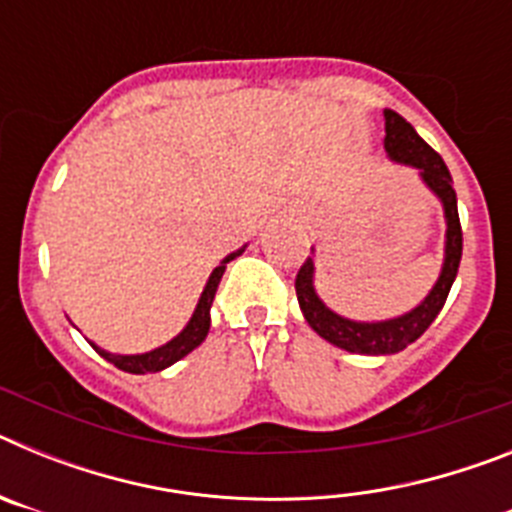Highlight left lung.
Wrapping results in <instances>:
<instances>
[{
    "label": "left lung",
    "instance_id": "obj_1",
    "mask_svg": "<svg viewBox=\"0 0 512 512\" xmlns=\"http://www.w3.org/2000/svg\"><path fill=\"white\" fill-rule=\"evenodd\" d=\"M384 151L392 161L405 166H413L420 174L423 184L436 194L443 205L446 217V246H443V266L433 289L425 295V300L400 318L377 320V323H361V320H348L338 312L330 310L315 292V261L307 259L300 266L295 279L297 300L300 310L320 338H325L333 346L343 348L348 354L366 356H390L408 348L410 343L423 336L428 325L436 320L443 302L449 297V289L456 279L461 261V223L459 210H456V192L451 174L443 164V158L433 151L410 125L405 117L395 110H384Z\"/></svg>",
    "mask_w": 512,
    "mask_h": 512
}]
</instances>
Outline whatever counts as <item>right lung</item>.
Returning <instances> with one entry per match:
<instances>
[{
	"instance_id": "right-lung-1",
	"label": "right lung",
	"mask_w": 512,
	"mask_h": 512,
	"mask_svg": "<svg viewBox=\"0 0 512 512\" xmlns=\"http://www.w3.org/2000/svg\"><path fill=\"white\" fill-rule=\"evenodd\" d=\"M243 251H246V246L238 248V251H233V253H228V256L220 261V266H215V269H212L210 279H207L205 289H202L200 302H197V307H194V312H192V318H189V323L184 325V330L179 333V336H174L169 343H164V346L153 348V351H146V354H130V356L110 354V351L99 348L97 343H92V346L97 348V354L102 356V359L110 361V364H115L117 369H122V372H130V374L161 372V369H166V366L176 364L179 359H184L187 354H192L194 348L200 346V343L207 338V333H210V307H212V300H215L217 284H220V279H223V274H225V264H228V261H233L235 256H241Z\"/></svg>"
}]
</instances>
